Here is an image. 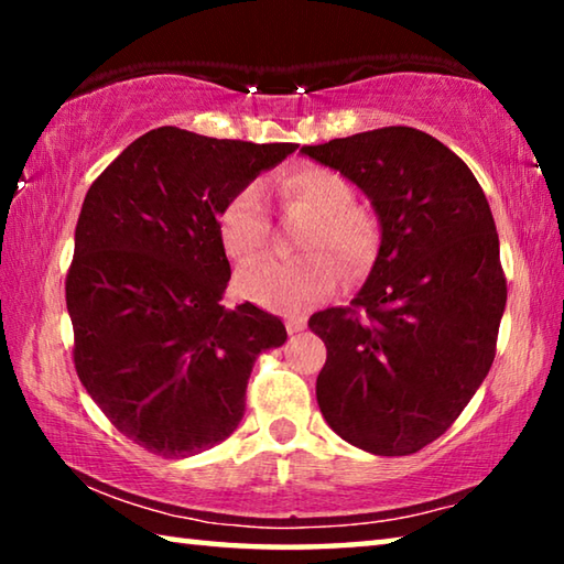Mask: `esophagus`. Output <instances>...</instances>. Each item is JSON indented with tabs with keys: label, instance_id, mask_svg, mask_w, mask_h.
Instances as JSON below:
<instances>
[{
	"label": "esophagus",
	"instance_id": "esophagus-1",
	"mask_svg": "<svg viewBox=\"0 0 564 564\" xmlns=\"http://www.w3.org/2000/svg\"><path fill=\"white\" fill-rule=\"evenodd\" d=\"M305 326H308V321H305V318H289V321H285V328H289V333H291V336H295V333H301V330H305Z\"/></svg>",
	"mask_w": 564,
	"mask_h": 564
}]
</instances>
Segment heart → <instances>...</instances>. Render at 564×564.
Here are the masks:
<instances>
[{"label":"heart","mask_w":564,"mask_h":564,"mask_svg":"<svg viewBox=\"0 0 564 564\" xmlns=\"http://www.w3.org/2000/svg\"><path fill=\"white\" fill-rule=\"evenodd\" d=\"M279 196L283 206L313 216L303 234L305 251L328 248L350 275L368 269L378 248V228L366 208L352 204L356 191L346 176L326 166H303L279 181ZM269 231L263 191L256 184L238 191L221 214L226 251L238 261L253 259L269 243ZM338 281V263L313 251L301 259L248 263L238 273V291L265 311L299 313L336 291Z\"/></svg>","instance_id":"b5f03b06"}]
</instances>
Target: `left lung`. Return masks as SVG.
<instances>
[{
	"instance_id": "1",
	"label": "left lung",
	"mask_w": 564,
	"mask_h": 564,
	"mask_svg": "<svg viewBox=\"0 0 564 564\" xmlns=\"http://www.w3.org/2000/svg\"><path fill=\"white\" fill-rule=\"evenodd\" d=\"M301 154L356 184L380 228L352 308L308 321L328 348L321 413L360 451L417 453L455 423L492 366L508 283L490 204L460 156L410 127Z\"/></svg>"
}]
</instances>
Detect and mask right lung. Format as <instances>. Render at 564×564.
<instances>
[{
    "mask_svg": "<svg viewBox=\"0 0 564 564\" xmlns=\"http://www.w3.org/2000/svg\"><path fill=\"white\" fill-rule=\"evenodd\" d=\"M295 149L161 127L87 191L66 275L76 376L149 453L188 457L226 441L253 360L289 338L259 305L221 303L231 265L218 216Z\"/></svg>",
    "mask_w": 564,
    "mask_h": 564,
    "instance_id": "add662e5",
    "label": "right lung"
}]
</instances>
